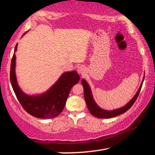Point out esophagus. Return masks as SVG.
I'll return each instance as SVG.
<instances>
[{
  "label": "esophagus",
  "mask_w": 155,
  "mask_h": 155,
  "mask_svg": "<svg viewBox=\"0 0 155 155\" xmlns=\"http://www.w3.org/2000/svg\"><path fill=\"white\" fill-rule=\"evenodd\" d=\"M77 71L79 73V74H83L84 72H85V68L83 65H81V66H78V69H77Z\"/></svg>",
  "instance_id": "1"
}]
</instances>
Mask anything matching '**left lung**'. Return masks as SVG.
Returning <instances> with one entry per match:
<instances>
[{
  "label": "left lung",
  "mask_w": 155,
  "mask_h": 155,
  "mask_svg": "<svg viewBox=\"0 0 155 155\" xmlns=\"http://www.w3.org/2000/svg\"><path fill=\"white\" fill-rule=\"evenodd\" d=\"M143 82V80L142 81V83H141L140 87L139 88L137 94H135V96L133 97V99L131 100L129 103H127L125 106L122 107V108L114 110V111H106V110H103L101 108H100V107L97 105L95 101H94L90 86H89L85 80H81V83H82L84 89V97H85V100L86 104H87V108L89 109V111H90V114L91 115H93L94 116L98 117V118H111V117H114L117 116V115L124 114V113L128 111V110L133 106V104L135 103V101L137 100L141 91V87H142Z\"/></svg>",
  "instance_id": "1"
}]
</instances>
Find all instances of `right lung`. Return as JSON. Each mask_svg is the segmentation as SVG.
Listing matches in <instances>:
<instances>
[{"instance_id":"1","label":"right lung","mask_w":155,"mask_h":155,"mask_svg":"<svg viewBox=\"0 0 155 155\" xmlns=\"http://www.w3.org/2000/svg\"><path fill=\"white\" fill-rule=\"evenodd\" d=\"M17 46L18 44L15 45L11 62L10 81L18 101L25 111L34 117L39 118L57 117L64 109L72 87L79 81L78 73L76 71L65 72L45 94L35 96H28L21 91L15 77V52Z\"/></svg>"}]
</instances>
